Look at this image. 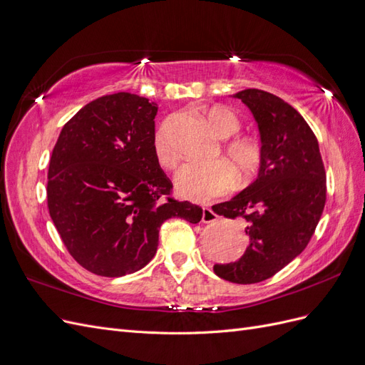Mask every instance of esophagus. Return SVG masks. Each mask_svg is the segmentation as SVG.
I'll return each instance as SVG.
<instances>
[{
    "mask_svg": "<svg viewBox=\"0 0 365 365\" xmlns=\"http://www.w3.org/2000/svg\"><path fill=\"white\" fill-rule=\"evenodd\" d=\"M215 220H217V215L213 212L212 208L204 207L202 208V222L204 224H212V222H215Z\"/></svg>",
    "mask_w": 365,
    "mask_h": 365,
    "instance_id": "obj_1",
    "label": "esophagus"
}]
</instances>
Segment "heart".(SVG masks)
Listing matches in <instances>:
<instances>
[{"instance_id":"heart-1","label":"heart","mask_w":365,"mask_h":365,"mask_svg":"<svg viewBox=\"0 0 365 365\" xmlns=\"http://www.w3.org/2000/svg\"><path fill=\"white\" fill-rule=\"evenodd\" d=\"M205 121L213 134L220 140L235 137L240 129L239 118L224 106L208 109ZM155 157L163 168L172 169L178 161V153L169 141L165 129H160L153 140ZM224 157L230 165L222 161L185 163L175 173L173 184L180 196L190 201H208L215 196L224 195L233 185L235 176L239 182L251 180L260 165V149L248 138H235L228 141L224 149Z\"/></svg>"}]
</instances>
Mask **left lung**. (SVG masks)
Returning <instances> with one entry per match:
<instances>
[{
    "label": "left lung",
    "instance_id": "8db88e82",
    "mask_svg": "<svg viewBox=\"0 0 365 365\" xmlns=\"http://www.w3.org/2000/svg\"><path fill=\"white\" fill-rule=\"evenodd\" d=\"M257 123V176L213 212L245 220L248 247L231 263L215 264L217 277L251 284L267 280L300 256L326 204V172L318 141L306 120L271 93L248 88L233 94Z\"/></svg>",
    "mask_w": 365,
    "mask_h": 365
}]
</instances>
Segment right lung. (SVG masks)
<instances>
[{"label":"right lung","instance_id":"right-lung-1","mask_svg":"<svg viewBox=\"0 0 365 365\" xmlns=\"http://www.w3.org/2000/svg\"><path fill=\"white\" fill-rule=\"evenodd\" d=\"M157 103L129 93L85 105L61 130L48 165V212L74 260L102 277L145 268L164 220L197 224L202 208L168 197L153 150Z\"/></svg>","mask_w":365,"mask_h":365}]
</instances>
